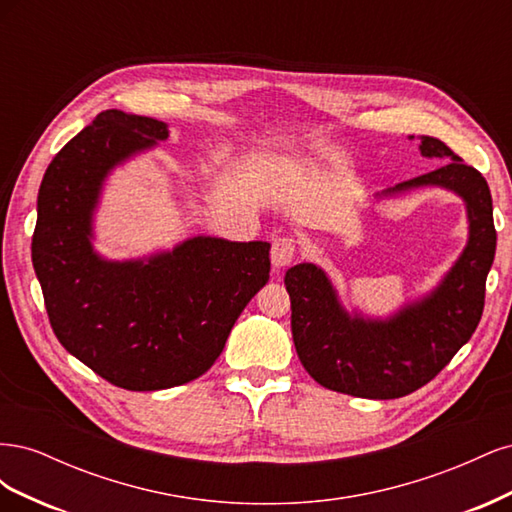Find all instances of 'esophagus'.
<instances>
[{
    "mask_svg": "<svg viewBox=\"0 0 512 512\" xmlns=\"http://www.w3.org/2000/svg\"><path fill=\"white\" fill-rule=\"evenodd\" d=\"M294 256H297V241H294L292 237H277L273 241V247H271V262L275 269H282V267H288L290 262L294 260Z\"/></svg>",
    "mask_w": 512,
    "mask_h": 512,
    "instance_id": "34e87169",
    "label": "esophagus"
}]
</instances>
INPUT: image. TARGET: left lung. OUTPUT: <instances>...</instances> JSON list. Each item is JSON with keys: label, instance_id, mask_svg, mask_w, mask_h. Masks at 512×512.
<instances>
[{"label": "left lung", "instance_id": "8db88e82", "mask_svg": "<svg viewBox=\"0 0 512 512\" xmlns=\"http://www.w3.org/2000/svg\"><path fill=\"white\" fill-rule=\"evenodd\" d=\"M421 153L451 162L397 183L384 196L438 185L463 198L470 222L466 250L427 297L386 320L350 316L322 269L301 262L286 271L294 348L307 374L324 389L365 399L410 395L451 363L483 316L498 239L489 185L438 138L421 136Z\"/></svg>", "mask_w": 512, "mask_h": 512}]
</instances>
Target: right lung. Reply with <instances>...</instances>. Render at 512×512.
<instances>
[{
    "label": "right lung",
    "instance_id": "add662e5",
    "mask_svg": "<svg viewBox=\"0 0 512 512\" xmlns=\"http://www.w3.org/2000/svg\"><path fill=\"white\" fill-rule=\"evenodd\" d=\"M164 138V121L104 111L57 153L38 192L32 260L53 333L128 391L203 376L271 271L267 241L194 237L123 262L94 252L91 224L106 175Z\"/></svg>",
    "mask_w": 512,
    "mask_h": 512
}]
</instances>
